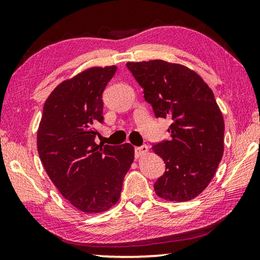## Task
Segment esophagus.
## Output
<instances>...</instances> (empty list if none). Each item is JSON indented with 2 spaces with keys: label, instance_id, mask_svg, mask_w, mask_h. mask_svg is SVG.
I'll use <instances>...</instances> for the list:
<instances>
[{
  "label": "esophagus",
  "instance_id": "1",
  "mask_svg": "<svg viewBox=\"0 0 260 260\" xmlns=\"http://www.w3.org/2000/svg\"><path fill=\"white\" fill-rule=\"evenodd\" d=\"M134 151H135V157L139 158L141 156L146 155V153L148 152V147L146 146V144H143V146H141V147H135Z\"/></svg>",
  "mask_w": 260,
  "mask_h": 260
}]
</instances>
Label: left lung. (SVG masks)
I'll use <instances>...</instances> for the list:
<instances>
[{
  "label": "left lung",
  "instance_id": "8db88e82",
  "mask_svg": "<svg viewBox=\"0 0 260 260\" xmlns=\"http://www.w3.org/2000/svg\"><path fill=\"white\" fill-rule=\"evenodd\" d=\"M126 67L155 117L172 120L170 140L152 143L165 164L153 184L156 193L169 201L195 199L212 180L223 153L225 124L212 90L183 65L156 59Z\"/></svg>",
  "mask_w": 260,
  "mask_h": 260
}]
</instances>
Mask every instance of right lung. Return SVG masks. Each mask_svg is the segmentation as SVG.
<instances>
[{
	"mask_svg": "<svg viewBox=\"0 0 260 260\" xmlns=\"http://www.w3.org/2000/svg\"><path fill=\"white\" fill-rule=\"evenodd\" d=\"M117 67L91 68L57 86L47 99L38 131V151L52 183L85 213L107 211L119 200L134 148L98 146L102 94Z\"/></svg>",
	"mask_w": 260,
	"mask_h": 260,
	"instance_id": "obj_1",
	"label": "right lung"
}]
</instances>
